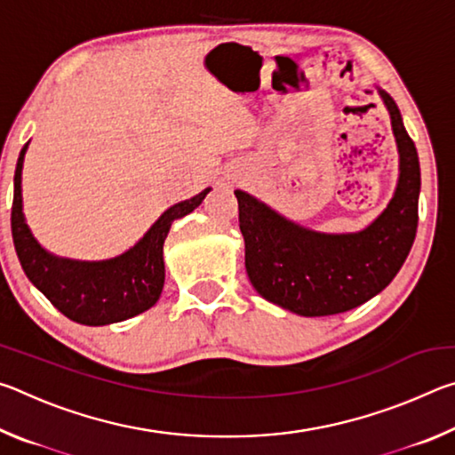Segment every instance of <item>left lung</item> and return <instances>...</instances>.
Segmentation results:
<instances>
[{"label":"left lung","instance_id":"left-lung-1","mask_svg":"<svg viewBox=\"0 0 455 455\" xmlns=\"http://www.w3.org/2000/svg\"><path fill=\"white\" fill-rule=\"evenodd\" d=\"M394 130L399 174L381 214L355 233H319L284 219L271 206L235 190L244 238V267L268 303L301 317H325L363 305L394 281L418 230L419 158L387 92L377 88Z\"/></svg>","mask_w":455,"mask_h":455}]
</instances>
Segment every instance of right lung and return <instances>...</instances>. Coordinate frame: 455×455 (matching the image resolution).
I'll return each instance as SVG.
<instances>
[{
	"mask_svg": "<svg viewBox=\"0 0 455 455\" xmlns=\"http://www.w3.org/2000/svg\"><path fill=\"white\" fill-rule=\"evenodd\" d=\"M29 142L21 148L13 176L12 236L21 268L45 299L80 325L126 321L156 305L164 287V241L172 222L200 206L211 188L166 209L126 252L104 260L56 257L36 241L24 217L21 171Z\"/></svg>",
	"mask_w": 455,
	"mask_h": 455,
	"instance_id": "right-lung-1",
	"label": "right lung"
}]
</instances>
